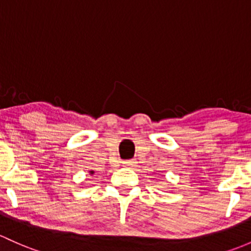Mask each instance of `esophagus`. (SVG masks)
<instances>
[{"label": "esophagus", "instance_id": "1", "mask_svg": "<svg viewBox=\"0 0 251 251\" xmlns=\"http://www.w3.org/2000/svg\"><path fill=\"white\" fill-rule=\"evenodd\" d=\"M137 161L132 159V160H127V161H124L123 162V166L124 167H133V166H136Z\"/></svg>", "mask_w": 251, "mask_h": 251}]
</instances>
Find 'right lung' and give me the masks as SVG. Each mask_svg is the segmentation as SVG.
<instances>
[{
  "mask_svg": "<svg viewBox=\"0 0 251 251\" xmlns=\"http://www.w3.org/2000/svg\"><path fill=\"white\" fill-rule=\"evenodd\" d=\"M90 173H91V174H94L95 172H94V171H90Z\"/></svg>",
  "mask_w": 251,
  "mask_h": 251,
  "instance_id": "add662e5",
  "label": "right lung"
}]
</instances>
